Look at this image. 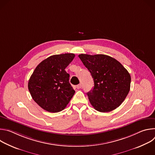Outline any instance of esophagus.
Returning a JSON list of instances; mask_svg holds the SVG:
<instances>
[{"instance_id":"1","label":"esophagus","mask_w":155,"mask_h":155,"mask_svg":"<svg viewBox=\"0 0 155 155\" xmlns=\"http://www.w3.org/2000/svg\"><path fill=\"white\" fill-rule=\"evenodd\" d=\"M81 87V84H79L78 85H77V89H80V88Z\"/></svg>"}]
</instances>
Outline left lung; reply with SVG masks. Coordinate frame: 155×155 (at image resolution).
<instances>
[{"label": "left lung", "instance_id": "8db88e82", "mask_svg": "<svg viewBox=\"0 0 155 155\" xmlns=\"http://www.w3.org/2000/svg\"><path fill=\"white\" fill-rule=\"evenodd\" d=\"M78 57L94 80L93 89L87 93L92 106L101 112L118 107L130 90L131 78L127 71L120 62L107 55L81 54Z\"/></svg>", "mask_w": 155, "mask_h": 155}]
</instances>
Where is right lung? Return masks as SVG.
Instances as JSON below:
<instances>
[{
  "label": "right lung",
  "mask_w": 155,
  "mask_h": 155,
  "mask_svg": "<svg viewBox=\"0 0 155 155\" xmlns=\"http://www.w3.org/2000/svg\"><path fill=\"white\" fill-rule=\"evenodd\" d=\"M75 58L73 53L53 55L41 61L28 82L34 101L43 109L56 113L64 110L75 91L69 83V74L65 69Z\"/></svg>",
  "instance_id": "obj_1"
}]
</instances>
